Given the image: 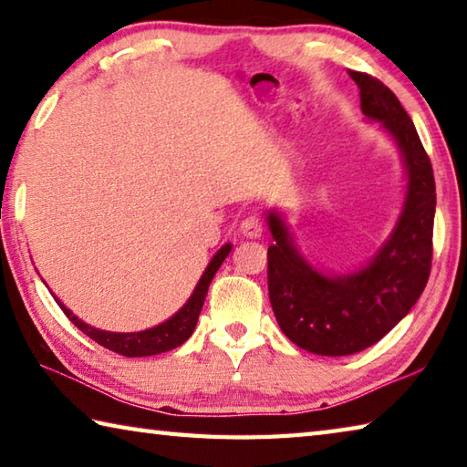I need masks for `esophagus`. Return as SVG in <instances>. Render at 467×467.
Returning a JSON list of instances; mask_svg holds the SVG:
<instances>
[{
    "instance_id": "34e87169",
    "label": "esophagus",
    "mask_w": 467,
    "mask_h": 467,
    "mask_svg": "<svg viewBox=\"0 0 467 467\" xmlns=\"http://www.w3.org/2000/svg\"><path fill=\"white\" fill-rule=\"evenodd\" d=\"M241 233L244 234V236H254V239H257V236H261V233H263V224H261V218L259 216H246L244 221L241 223Z\"/></svg>"
}]
</instances>
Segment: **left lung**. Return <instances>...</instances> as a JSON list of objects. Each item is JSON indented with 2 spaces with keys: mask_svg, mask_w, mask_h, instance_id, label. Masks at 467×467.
Segmentation results:
<instances>
[{
  "mask_svg": "<svg viewBox=\"0 0 467 467\" xmlns=\"http://www.w3.org/2000/svg\"><path fill=\"white\" fill-rule=\"evenodd\" d=\"M360 88L362 113L395 137L407 166V200L390 241L368 267L330 277L299 257L277 214L267 251L269 299L291 342L322 356H348L387 336L427 285L433 259L435 178L431 160L397 95L367 72L348 70Z\"/></svg>",
  "mask_w": 467,
  "mask_h": 467,
  "instance_id": "obj_1",
  "label": "left lung"
}]
</instances>
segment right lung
Listing matches in <instances>:
<instances>
[{
	"mask_svg": "<svg viewBox=\"0 0 467 467\" xmlns=\"http://www.w3.org/2000/svg\"><path fill=\"white\" fill-rule=\"evenodd\" d=\"M231 249H233L231 244H224L223 249L214 254L213 261L208 263L202 279L198 281L194 294H192V297L188 299V304L182 307L176 316H171L168 322L155 326V327H151V330L133 332V334L103 332V330H97V327L87 326L85 322H80V319L72 314L68 307H64L58 299H57V304L60 306L64 316H67L82 334H87L90 340H95L97 344H100L107 350L117 352L121 356H130V358H135V356H153V354L168 352V350H173V348H178V346L184 344L192 336V332H194L198 316H200V312H202L210 281H213L214 273L218 271V267H221L223 261L228 257Z\"/></svg>",
	"mask_w": 467,
	"mask_h": 467,
	"instance_id": "add662e5",
	"label": "right lung"
}]
</instances>
